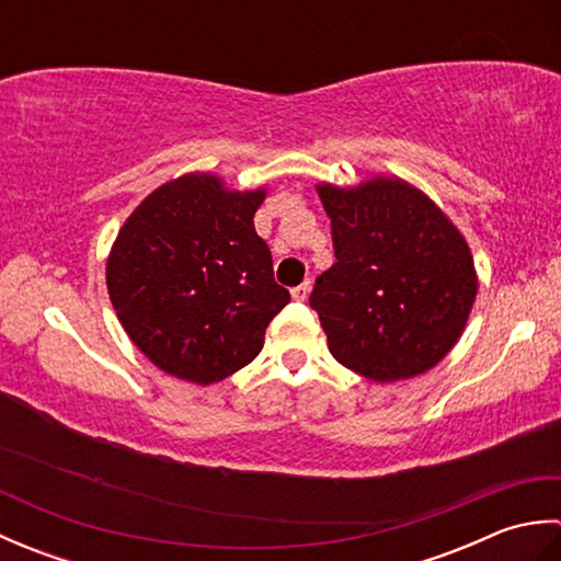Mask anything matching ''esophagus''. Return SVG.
I'll return each instance as SVG.
<instances>
[{
    "instance_id": "34e87169",
    "label": "esophagus",
    "mask_w": 561,
    "mask_h": 561,
    "mask_svg": "<svg viewBox=\"0 0 561 561\" xmlns=\"http://www.w3.org/2000/svg\"><path fill=\"white\" fill-rule=\"evenodd\" d=\"M308 291H311V282H304L299 284V287L291 289V296L296 301H306L308 299Z\"/></svg>"
}]
</instances>
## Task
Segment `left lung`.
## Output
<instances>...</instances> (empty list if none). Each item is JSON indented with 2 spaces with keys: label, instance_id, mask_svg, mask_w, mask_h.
<instances>
[{
  "label": "left lung",
  "instance_id": "obj_1",
  "mask_svg": "<svg viewBox=\"0 0 561 561\" xmlns=\"http://www.w3.org/2000/svg\"><path fill=\"white\" fill-rule=\"evenodd\" d=\"M318 195L335 265L316 279L311 308L332 356L376 383L428 371L462 335L478 294L465 238L400 178L323 183Z\"/></svg>",
  "mask_w": 561,
  "mask_h": 561
}]
</instances>
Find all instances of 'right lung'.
I'll return each instance as SVG.
<instances>
[{"instance_id": "right-lung-1", "label": "right lung", "mask_w": 561, "mask_h": 561, "mask_svg": "<svg viewBox=\"0 0 561 561\" xmlns=\"http://www.w3.org/2000/svg\"><path fill=\"white\" fill-rule=\"evenodd\" d=\"M265 190L187 173L153 190L117 233L105 282L117 318L161 371L209 386L255 359L291 301L253 217Z\"/></svg>"}]
</instances>
